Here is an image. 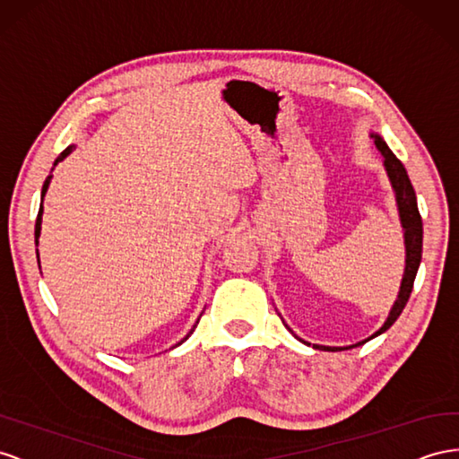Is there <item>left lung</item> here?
<instances>
[{"instance_id": "1", "label": "left lung", "mask_w": 459, "mask_h": 459, "mask_svg": "<svg viewBox=\"0 0 459 459\" xmlns=\"http://www.w3.org/2000/svg\"><path fill=\"white\" fill-rule=\"evenodd\" d=\"M370 137L375 139V144L378 148V152L384 158V169H386V176L390 179V185H392L394 195H395V204H398L400 224H402V230H403L405 268H403V276H402V283H400V291H398V297H395V301H394V305L390 308L388 318L384 320V325L373 333V336H368L367 340L357 342L353 345H345V348H332V345L313 343L315 350H325V351L350 350V348H357V345H363L368 340H373V338L380 336V333L386 332L394 325V322L398 320V316L402 315L407 299H410L411 290H413V281H415L417 270H419V264H420V253H423V220H420L419 208H417L415 189H413V185L410 181V176H407L403 164L400 162L398 158H395V154L390 151L388 144L384 143V139L380 137V134L378 133H370ZM293 336H295V333H293ZM297 340L303 342L301 338H297ZM303 343H307V342H303ZM307 345H311V343H307Z\"/></svg>"}]
</instances>
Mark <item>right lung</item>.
<instances>
[{
    "label": "right lung",
    "mask_w": 459,
    "mask_h": 459,
    "mask_svg": "<svg viewBox=\"0 0 459 459\" xmlns=\"http://www.w3.org/2000/svg\"><path fill=\"white\" fill-rule=\"evenodd\" d=\"M73 148H75V144H71V146H67L65 148V151L64 152H61L57 158H56V162H54V168L61 162V160H65L71 152H73ZM52 168V169H54ZM52 173H49V176L46 178V181H44V187H42V203H44V196H46V191H48V187H49V181H52ZM42 214H44V204H40V210H39V218H36V228H34V243L36 245H39V239H40V231H42ZM36 253H39V249H36ZM39 264H40V258H39ZM193 330H195V326H193ZM193 330L187 333V336H185L179 343H176V345H181L185 340H187L189 336H191V333H193Z\"/></svg>",
    "instance_id": "1"
}]
</instances>
